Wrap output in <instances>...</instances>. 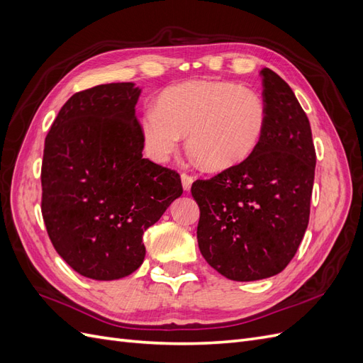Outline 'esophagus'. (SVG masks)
<instances>
[{
    "label": "esophagus",
    "instance_id": "obj_1",
    "mask_svg": "<svg viewBox=\"0 0 363 363\" xmlns=\"http://www.w3.org/2000/svg\"><path fill=\"white\" fill-rule=\"evenodd\" d=\"M192 182H194V177H192V175L186 174V172H183V174H182V184H183V189H184V191H189V189H191Z\"/></svg>",
    "mask_w": 363,
    "mask_h": 363
}]
</instances>
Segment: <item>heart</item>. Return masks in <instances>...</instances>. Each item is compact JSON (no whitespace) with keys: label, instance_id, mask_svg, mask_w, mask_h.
<instances>
[{"label":"heart","instance_id":"1","mask_svg":"<svg viewBox=\"0 0 363 363\" xmlns=\"http://www.w3.org/2000/svg\"><path fill=\"white\" fill-rule=\"evenodd\" d=\"M268 121L260 94L232 82H188L168 87L140 118L148 155L159 162L186 136L189 155L207 171L245 162L259 147Z\"/></svg>","mask_w":363,"mask_h":363}]
</instances>
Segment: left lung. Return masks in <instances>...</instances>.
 Instances as JSON below:
<instances>
[{"mask_svg":"<svg viewBox=\"0 0 363 363\" xmlns=\"http://www.w3.org/2000/svg\"><path fill=\"white\" fill-rule=\"evenodd\" d=\"M267 130L242 163L192 183L200 206L196 239L203 257L236 281L281 272L309 224L316 152L309 119L289 84L260 71Z\"/></svg>","mask_w":363,"mask_h":363,"instance_id":"8db88e82","label":"left lung"}]
</instances>
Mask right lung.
Wrapping results in <instances>:
<instances>
[{"mask_svg": "<svg viewBox=\"0 0 363 363\" xmlns=\"http://www.w3.org/2000/svg\"><path fill=\"white\" fill-rule=\"evenodd\" d=\"M139 87L111 83L74 94L45 138L42 216L52 247L94 280L130 276L142 235L183 194L180 174L142 157Z\"/></svg>", "mask_w": 363, "mask_h": 363, "instance_id": "add662e5", "label": "right lung"}]
</instances>
